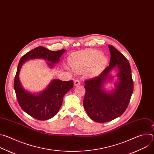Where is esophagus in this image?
Returning <instances> with one entry per match:
<instances>
[{"label": "esophagus", "mask_w": 154, "mask_h": 154, "mask_svg": "<svg viewBox=\"0 0 154 154\" xmlns=\"http://www.w3.org/2000/svg\"><path fill=\"white\" fill-rule=\"evenodd\" d=\"M74 84L75 86H77V85H79L80 84V82L79 79H75L74 82Z\"/></svg>", "instance_id": "34e87169"}]
</instances>
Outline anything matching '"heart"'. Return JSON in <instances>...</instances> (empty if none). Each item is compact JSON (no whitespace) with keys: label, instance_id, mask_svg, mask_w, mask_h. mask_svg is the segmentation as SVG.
<instances>
[{"label":"heart","instance_id":"b5f03b06","mask_svg":"<svg viewBox=\"0 0 154 154\" xmlns=\"http://www.w3.org/2000/svg\"><path fill=\"white\" fill-rule=\"evenodd\" d=\"M106 58L97 51H87L73 54L69 63L75 71H83L90 69L92 75L100 73L106 63Z\"/></svg>","mask_w":154,"mask_h":154}]
</instances>
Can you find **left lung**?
<instances>
[{"label": "left lung", "instance_id": "left-lung-1", "mask_svg": "<svg viewBox=\"0 0 154 154\" xmlns=\"http://www.w3.org/2000/svg\"><path fill=\"white\" fill-rule=\"evenodd\" d=\"M110 52L109 64L101 74L85 81L86 90L83 106L89 117L97 122H106L122 115L127 109L134 91V81L128 60L115 47L108 45ZM119 69L120 82L111 94L102 89L103 82L112 68Z\"/></svg>", "mask_w": 154, "mask_h": 154}]
</instances>
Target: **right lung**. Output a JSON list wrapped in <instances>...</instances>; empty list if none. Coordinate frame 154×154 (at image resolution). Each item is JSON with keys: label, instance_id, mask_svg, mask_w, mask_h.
<instances>
[{"label": "right lung", "instance_id": "right-lung-1", "mask_svg": "<svg viewBox=\"0 0 154 154\" xmlns=\"http://www.w3.org/2000/svg\"><path fill=\"white\" fill-rule=\"evenodd\" d=\"M65 51V49L52 51L45 47L39 46L23 55L19 62L14 80V88L17 102L26 113L36 119L45 121L54 117L59 111L64 94L73 88L74 82L72 80H54L46 90L39 94L34 95L25 91L21 86L19 73L22 65L29 59L38 58L51 61L48 64L50 66H53V63L58 62Z\"/></svg>", "mask_w": 154, "mask_h": 154}]
</instances>
